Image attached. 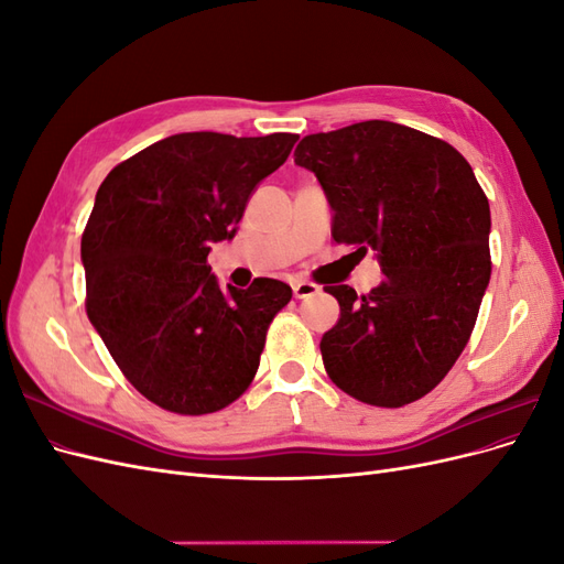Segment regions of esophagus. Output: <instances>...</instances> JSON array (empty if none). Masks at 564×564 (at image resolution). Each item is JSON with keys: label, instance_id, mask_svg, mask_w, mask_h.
<instances>
[{"label": "esophagus", "instance_id": "1", "mask_svg": "<svg viewBox=\"0 0 564 564\" xmlns=\"http://www.w3.org/2000/svg\"><path fill=\"white\" fill-rule=\"evenodd\" d=\"M292 289H294V296H296V299H311V296H315V294L319 292L317 284L303 282V280H301V282H294Z\"/></svg>", "mask_w": 564, "mask_h": 564}]
</instances>
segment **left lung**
Here are the masks:
<instances>
[{"mask_svg": "<svg viewBox=\"0 0 564 564\" xmlns=\"http://www.w3.org/2000/svg\"><path fill=\"white\" fill-rule=\"evenodd\" d=\"M294 162L327 195L332 237L383 282L357 299L324 286L340 305L319 350L329 379L355 400L402 406L431 392L464 352L491 275L489 202L449 143L412 127L369 119L311 133Z\"/></svg>", "mask_w": 564, "mask_h": 564, "instance_id": "left-lung-1", "label": "left lung"}]
</instances>
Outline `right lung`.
Returning <instances> with one entry per match:
<instances>
[{
    "label": "right lung",
    "instance_id": "1",
    "mask_svg": "<svg viewBox=\"0 0 564 564\" xmlns=\"http://www.w3.org/2000/svg\"><path fill=\"white\" fill-rule=\"evenodd\" d=\"M296 141L176 133L98 187L82 235L87 315L129 383L166 412L212 414L240 398L292 301V286L270 278L224 289L207 256L232 240L256 185Z\"/></svg>",
    "mask_w": 564,
    "mask_h": 564
}]
</instances>
